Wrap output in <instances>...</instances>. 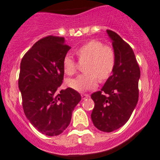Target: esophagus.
<instances>
[{
	"instance_id": "34e87169",
	"label": "esophagus",
	"mask_w": 160,
	"mask_h": 160,
	"mask_svg": "<svg viewBox=\"0 0 160 160\" xmlns=\"http://www.w3.org/2000/svg\"><path fill=\"white\" fill-rule=\"evenodd\" d=\"M89 97H90V95L88 94V93H82L81 94L82 99H85V98H89Z\"/></svg>"
}]
</instances>
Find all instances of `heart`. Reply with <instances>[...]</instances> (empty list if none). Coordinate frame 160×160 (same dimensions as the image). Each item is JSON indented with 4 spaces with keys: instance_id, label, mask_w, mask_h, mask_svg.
Returning <instances> with one entry per match:
<instances>
[{
    "instance_id": "b5f03b06",
    "label": "heart",
    "mask_w": 160,
    "mask_h": 160,
    "mask_svg": "<svg viewBox=\"0 0 160 160\" xmlns=\"http://www.w3.org/2000/svg\"><path fill=\"white\" fill-rule=\"evenodd\" d=\"M76 53L80 62H86L83 64L85 72L67 80V85L73 90L83 92L93 89L98 85V79L101 81L108 80L114 70V50L102 42L98 40L88 42L78 48ZM62 67L67 75H73L77 71L76 61L70 53L64 56Z\"/></svg>"
}]
</instances>
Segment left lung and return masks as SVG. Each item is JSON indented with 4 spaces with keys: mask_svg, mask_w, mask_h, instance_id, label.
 <instances>
[{
    "mask_svg": "<svg viewBox=\"0 0 160 160\" xmlns=\"http://www.w3.org/2000/svg\"><path fill=\"white\" fill-rule=\"evenodd\" d=\"M107 32L112 40L115 67L102 89L91 94L95 104L91 119L98 129L111 132L128 122L138 103L140 68L129 45L116 32Z\"/></svg>",
    "mask_w": 160,
    "mask_h": 160,
    "instance_id": "left-lung-1",
    "label": "left lung"
}]
</instances>
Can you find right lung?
I'll use <instances>...</instances> for the list:
<instances>
[{"mask_svg":"<svg viewBox=\"0 0 160 160\" xmlns=\"http://www.w3.org/2000/svg\"><path fill=\"white\" fill-rule=\"evenodd\" d=\"M63 37L49 35L38 40L24 55L18 88L28 121L42 134L59 135L70 125L72 112L81 100L77 90L59 92L63 80V57L70 49Z\"/></svg>","mask_w":160,"mask_h":160,"instance_id":"obj_1","label":"right lung"}]
</instances>
